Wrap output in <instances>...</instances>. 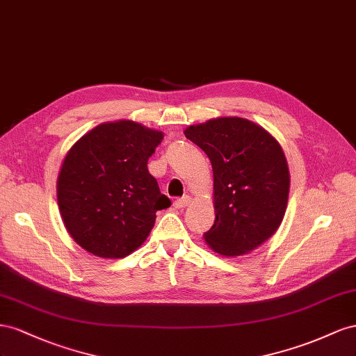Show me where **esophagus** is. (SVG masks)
Segmentation results:
<instances>
[{"label": "esophagus", "mask_w": 356, "mask_h": 356, "mask_svg": "<svg viewBox=\"0 0 356 356\" xmlns=\"http://www.w3.org/2000/svg\"><path fill=\"white\" fill-rule=\"evenodd\" d=\"M189 202H191V197H184V198H179V200H176L175 201V207L176 209H185V207H188L189 206Z\"/></svg>", "instance_id": "esophagus-1"}]
</instances>
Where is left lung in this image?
<instances>
[{
  "instance_id": "obj_1",
  "label": "left lung",
  "mask_w": 356,
  "mask_h": 356,
  "mask_svg": "<svg viewBox=\"0 0 356 356\" xmlns=\"http://www.w3.org/2000/svg\"><path fill=\"white\" fill-rule=\"evenodd\" d=\"M184 133L213 168L216 219L204 234L207 246L228 258L258 249L279 229L288 206L291 176L279 141L237 116L210 119Z\"/></svg>"
}]
</instances>
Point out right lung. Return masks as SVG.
<instances>
[{
    "instance_id": "obj_1",
    "label": "right lung",
    "mask_w": 356,
    "mask_h": 356,
    "mask_svg": "<svg viewBox=\"0 0 356 356\" xmlns=\"http://www.w3.org/2000/svg\"><path fill=\"white\" fill-rule=\"evenodd\" d=\"M164 133L134 120L104 122L80 137L60 164V218L80 248L119 259L143 245L156 211L170 207L147 170Z\"/></svg>"
}]
</instances>
